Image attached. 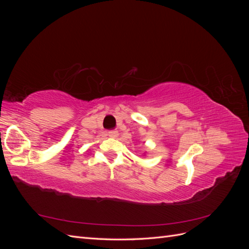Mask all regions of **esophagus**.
<instances>
[{"instance_id":"esophagus-1","label":"esophagus","mask_w":249,"mask_h":249,"mask_svg":"<svg viewBox=\"0 0 249 249\" xmlns=\"http://www.w3.org/2000/svg\"><path fill=\"white\" fill-rule=\"evenodd\" d=\"M117 135H118V132H117V131H115V130L109 131V132H108V136H109V137H111V138H115V137H117Z\"/></svg>"}]
</instances>
